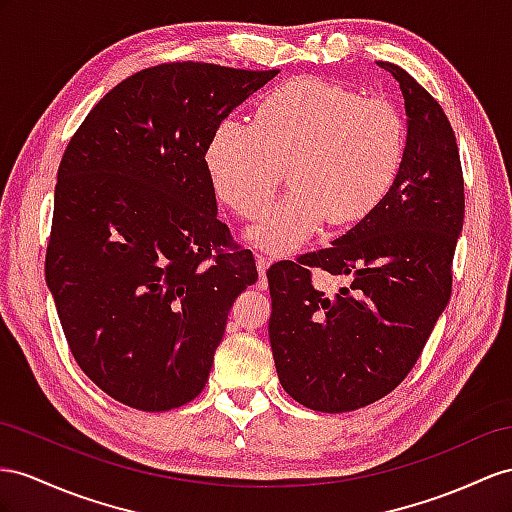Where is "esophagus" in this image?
I'll return each mask as SVG.
<instances>
[{
	"instance_id": "34e87169",
	"label": "esophagus",
	"mask_w": 512,
	"mask_h": 512,
	"mask_svg": "<svg viewBox=\"0 0 512 512\" xmlns=\"http://www.w3.org/2000/svg\"><path fill=\"white\" fill-rule=\"evenodd\" d=\"M255 261H257V270H259V277H261V285H264V283H266V270L270 268L272 259L266 257V255H257Z\"/></svg>"
}]
</instances>
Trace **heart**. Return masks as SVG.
I'll return each mask as SVG.
<instances>
[{
	"label": "heart",
	"instance_id": "b5f03b06",
	"mask_svg": "<svg viewBox=\"0 0 512 512\" xmlns=\"http://www.w3.org/2000/svg\"><path fill=\"white\" fill-rule=\"evenodd\" d=\"M404 151L406 129L393 103L296 77L259 101L253 125L220 123L205 168L218 199L244 218L264 212L290 168L294 192L246 231L251 244L287 255L329 220L346 227L370 218L396 186Z\"/></svg>",
	"mask_w": 512,
	"mask_h": 512
}]
</instances>
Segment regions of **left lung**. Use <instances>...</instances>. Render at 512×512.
<instances>
[{"label":"left lung","instance_id":"1","mask_svg":"<svg viewBox=\"0 0 512 512\" xmlns=\"http://www.w3.org/2000/svg\"><path fill=\"white\" fill-rule=\"evenodd\" d=\"M378 67L404 97L406 151L396 186L331 248L266 272L279 381L296 402L322 413L381 400L413 370L448 307L463 229V170L448 116L398 64ZM309 267L351 285L326 295L312 287Z\"/></svg>","mask_w":512,"mask_h":512}]
</instances>
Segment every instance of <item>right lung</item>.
<instances>
[{
	"label": "right lung",
	"mask_w": 512,
	"mask_h": 512,
	"mask_svg": "<svg viewBox=\"0 0 512 512\" xmlns=\"http://www.w3.org/2000/svg\"><path fill=\"white\" fill-rule=\"evenodd\" d=\"M277 73L144 69L90 110L62 155L47 287L77 365L131 409L199 396L233 300L257 281L253 253L218 220L205 151Z\"/></svg>",
	"instance_id": "right-lung-1"
}]
</instances>
